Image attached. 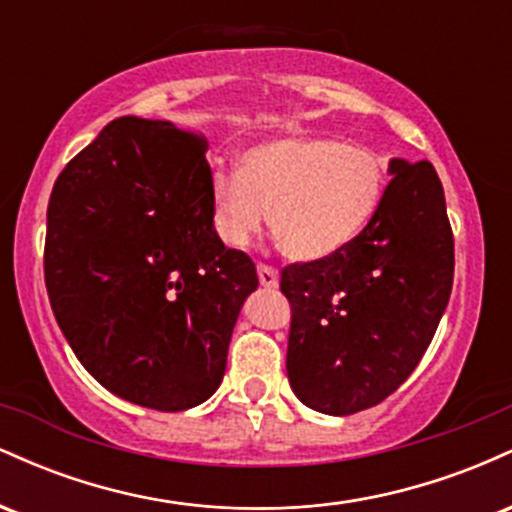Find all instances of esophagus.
I'll return each mask as SVG.
<instances>
[{
	"label": "esophagus",
	"instance_id": "34e87169",
	"mask_svg": "<svg viewBox=\"0 0 512 512\" xmlns=\"http://www.w3.org/2000/svg\"><path fill=\"white\" fill-rule=\"evenodd\" d=\"M257 276H260V284L264 289H276L279 286V272L269 264H257Z\"/></svg>",
	"mask_w": 512,
	"mask_h": 512
}]
</instances>
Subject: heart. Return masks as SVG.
Returning a JSON list of instances; mask_svg holds the SVG:
<instances>
[{
	"label": "heart",
	"instance_id": "obj_1",
	"mask_svg": "<svg viewBox=\"0 0 512 512\" xmlns=\"http://www.w3.org/2000/svg\"><path fill=\"white\" fill-rule=\"evenodd\" d=\"M387 161L363 144L327 137H289L250 146L240 173L214 170L209 202L214 231L243 250L272 223L291 260L315 262L354 240L378 214Z\"/></svg>",
	"mask_w": 512,
	"mask_h": 512
}]
</instances>
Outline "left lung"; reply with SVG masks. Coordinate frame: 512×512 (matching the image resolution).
Instances as JSON below:
<instances>
[{
	"label": "left lung",
	"instance_id": "left-lung-1",
	"mask_svg": "<svg viewBox=\"0 0 512 512\" xmlns=\"http://www.w3.org/2000/svg\"><path fill=\"white\" fill-rule=\"evenodd\" d=\"M387 173L378 214L346 248L281 272L291 303L286 373L322 414L349 416L390 397L450 301L455 240L436 168L392 158Z\"/></svg>",
	"mask_w": 512,
	"mask_h": 512
}]
</instances>
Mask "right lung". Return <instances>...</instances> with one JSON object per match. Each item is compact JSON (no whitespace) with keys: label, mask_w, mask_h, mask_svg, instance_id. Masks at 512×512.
I'll use <instances>...</instances> for the list:
<instances>
[{"label":"right lung","mask_w":512,"mask_h":512,"mask_svg":"<svg viewBox=\"0 0 512 512\" xmlns=\"http://www.w3.org/2000/svg\"><path fill=\"white\" fill-rule=\"evenodd\" d=\"M207 142L117 117L52 187L45 286L76 358L113 395L158 411L219 390L255 264L216 236Z\"/></svg>","instance_id":"add662e5"}]
</instances>
